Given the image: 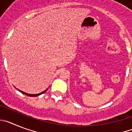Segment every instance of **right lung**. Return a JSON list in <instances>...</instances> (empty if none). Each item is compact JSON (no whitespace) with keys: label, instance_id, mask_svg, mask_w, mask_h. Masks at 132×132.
I'll return each mask as SVG.
<instances>
[{"label":"right lung","instance_id":"1","mask_svg":"<svg viewBox=\"0 0 132 132\" xmlns=\"http://www.w3.org/2000/svg\"><path fill=\"white\" fill-rule=\"evenodd\" d=\"M47 89H48V88H47V89H46V90H44V91H43L42 93H39V94H28V93H24V92L22 91V90H19L20 92H21V93H23V94H26V95H27V96H31V97H34V96H39V95H40V94H43V93H45V91H47Z\"/></svg>","mask_w":132,"mask_h":132}]
</instances>
